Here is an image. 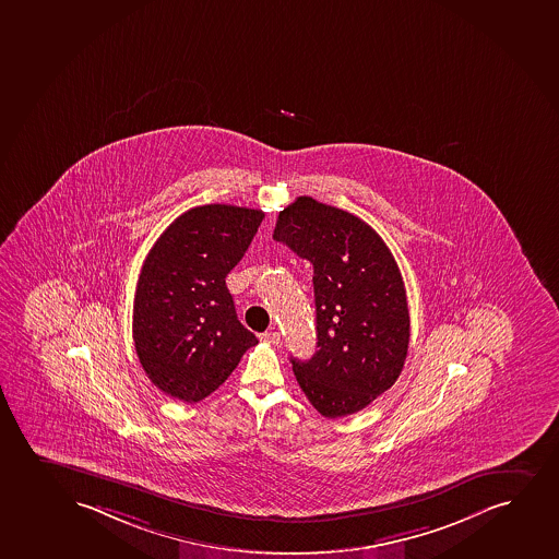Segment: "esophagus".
<instances>
[{
	"label": "esophagus",
	"instance_id": "1",
	"mask_svg": "<svg viewBox=\"0 0 559 559\" xmlns=\"http://www.w3.org/2000/svg\"><path fill=\"white\" fill-rule=\"evenodd\" d=\"M260 338L263 342H267V344H278L281 342V333L278 331H265Z\"/></svg>",
	"mask_w": 559,
	"mask_h": 559
}]
</instances>
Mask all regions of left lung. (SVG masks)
Returning a JSON list of instances; mask_svg holds the SVG:
<instances>
[{
    "label": "left lung",
    "mask_w": 559,
    "mask_h": 559,
    "mask_svg": "<svg viewBox=\"0 0 559 559\" xmlns=\"http://www.w3.org/2000/svg\"><path fill=\"white\" fill-rule=\"evenodd\" d=\"M273 239L314 267L316 354L292 357L297 383L329 419L355 414L393 388L406 361L409 312L401 270L365 221L299 197Z\"/></svg>",
    "instance_id": "1"
}]
</instances>
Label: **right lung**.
<instances>
[{"label": "right lung", "mask_w": 559, "mask_h": 559, "mask_svg": "<svg viewBox=\"0 0 559 559\" xmlns=\"http://www.w3.org/2000/svg\"><path fill=\"white\" fill-rule=\"evenodd\" d=\"M263 211L192 207L166 228L140 271L132 338L155 388L198 402L228 380L257 336L237 320L226 275L249 249Z\"/></svg>", "instance_id": "1"}]
</instances>
